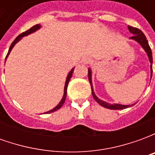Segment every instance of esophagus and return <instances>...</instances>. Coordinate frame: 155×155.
I'll return each mask as SVG.
<instances>
[{
  "label": "esophagus",
  "mask_w": 155,
  "mask_h": 155,
  "mask_svg": "<svg viewBox=\"0 0 155 155\" xmlns=\"http://www.w3.org/2000/svg\"><path fill=\"white\" fill-rule=\"evenodd\" d=\"M82 62L84 63V64H88V63H90V60L89 59H84Z\"/></svg>",
  "instance_id": "34e87169"
}]
</instances>
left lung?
Instances as JSON below:
<instances>
[{
  "label": "left lung",
  "mask_w": 155,
  "mask_h": 155,
  "mask_svg": "<svg viewBox=\"0 0 155 155\" xmlns=\"http://www.w3.org/2000/svg\"><path fill=\"white\" fill-rule=\"evenodd\" d=\"M128 29L130 32L132 34V36L130 37V39L131 40H134L136 42H138L139 44L142 46L144 51L146 52L147 55L149 57V60H150V74H151V77H152V73H153V69H152V64H153V57H152V51H151V49L150 47V45H149V42L147 41L146 36L144 35L143 32L140 31V29L135 28V27H132V26H128ZM92 72H91V68L88 69V77H89V81L91 83V91H92V95L93 97L95 100V101L97 102L98 104H100L101 106H103L104 108H107V109H110V110H123V109H126V108L131 107L134 104H129V105H124V104H110V103H107L105 101H102L101 99L95 95L94 92V89H93V84H92Z\"/></svg>",
  "instance_id": "8db88e82"
}]
</instances>
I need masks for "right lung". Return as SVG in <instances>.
<instances>
[{"instance_id": "add662e5", "label": "right lung", "mask_w": 155, "mask_h": 155, "mask_svg": "<svg viewBox=\"0 0 155 155\" xmlns=\"http://www.w3.org/2000/svg\"><path fill=\"white\" fill-rule=\"evenodd\" d=\"M41 25H40V24H38V25H34V26H32L31 28L29 29L28 31H26L23 32V33H21V35H19L15 39V41L12 42V44L11 45V46H10V48H9V51H8V53H7V54H6V57H5V61H6V59H7V57H8L9 54L11 53V51H12V48L15 46V45L18 42V41H20L21 40L22 37H24V36H26V35H30V34H31V33H34V32H35L36 31H38L39 29L41 28ZM74 67L71 70L70 72H69V74H68L67 75V78H66V81H65V84H64V95H63V97H62V99H61V102L59 103V104L55 106V107L54 108V109H52V110H51L47 111V112H45V114H49V113H52V112H54V111H56L58 110L59 109H61V107L63 105V104H64V101H65V98H66V94H67V86H68V84H69V81H70V80H71V78L72 77V74H73V72H74Z\"/></svg>"}]
</instances>
